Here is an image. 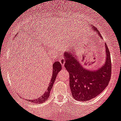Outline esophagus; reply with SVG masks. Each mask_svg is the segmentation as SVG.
<instances>
[{
  "mask_svg": "<svg viewBox=\"0 0 121 121\" xmlns=\"http://www.w3.org/2000/svg\"><path fill=\"white\" fill-rule=\"evenodd\" d=\"M58 60L59 61V62L60 63V64H61V65L62 66H64V64H65V59L64 58V57H60V59H59Z\"/></svg>",
  "mask_w": 121,
  "mask_h": 121,
  "instance_id": "1",
  "label": "esophagus"
}]
</instances>
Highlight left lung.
I'll return each instance as SVG.
<instances>
[{
    "mask_svg": "<svg viewBox=\"0 0 121 121\" xmlns=\"http://www.w3.org/2000/svg\"><path fill=\"white\" fill-rule=\"evenodd\" d=\"M91 30L98 34L99 31L94 25ZM105 49V61L98 69H88L77 59L72 50L64 53L65 67L69 74V86L72 97L77 101L90 100L100 94L108 86L111 77V59L110 52L106 44Z\"/></svg>",
    "mask_w": 121,
    "mask_h": 121,
    "instance_id": "8db88e82",
    "label": "left lung"
}]
</instances>
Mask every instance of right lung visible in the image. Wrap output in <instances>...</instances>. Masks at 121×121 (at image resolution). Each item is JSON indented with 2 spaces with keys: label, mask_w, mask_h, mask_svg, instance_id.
I'll use <instances>...</instances> for the list:
<instances>
[{
  "label": "right lung",
  "mask_w": 121,
  "mask_h": 121,
  "mask_svg": "<svg viewBox=\"0 0 121 121\" xmlns=\"http://www.w3.org/2000/svg\"><path fill=\"white\" fill-rule=\"evenodd\" d=\"M62 69V66L60 63L59 61H55L54 62V64H53V71L52 73V78L51 80H50V83H49V86L48 87L47 89L46 90V91H44V93L41 95V96H40L38 98L35 99H32L31 100V102H33L34 103H44L45 101H46L49 98V96H50V93L51 91V90L52 88L53 84L55 82V80H56V76L58 74L59 72Z\"/></svg>",
  "instance_id": "1"
}]
</instances>
